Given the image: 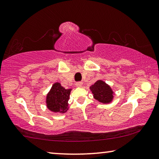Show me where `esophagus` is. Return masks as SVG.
Listing matches in <instances>:
<instances>
[{
	"instance_id": "obj_1",
	"label": "esophagus",
	"mask_w": 159,
	"mask_h": 159,
	"mask_svg": "<svg viewBox=\"0 0 159 159\" xmlns=\"http://www.w3.org/2000/svg\"><path fill=\"white\" fill-rule=\"evenodd\" d=\"M82 85H83V82H81V81H79V82L76 83V85L77 86V87H81Z\"/></svg>"
}]
</instances>
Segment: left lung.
Wrapping results in <instances>:
<instances>
[{"label": "left lung", "mask_w": 159, "mask_h": 159, "mask_svg": "<svg viewBox=\"0 0 159 159\" xmlns=\"http://www.w3.org/2000/svg\"><path fill=\"white\" fill-rule=\"evenodd\" d=\"M90 90L93 94L94 98L99 102L103 104H107L111 102L113 99L112 90L109 86L106 84L105 82L99 80L90 87Z\"/></svg>", "instance_id": "obj_1"}]
</instances>
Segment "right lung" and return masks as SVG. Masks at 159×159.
I'll return each instance as SVG.
<instances>
[{
    "label": "right lung",
    "mask_w": 159,
    "mask_h": 159,
    "mask_svg": "<svg viewBox=\"0 0 159 159\" xmlns=\"http://www.w3.org/2000/svg\"><path fill=\"white\" fill-rule=\"evenodd\" d=\"M71 89H65L60 83H54L47 95L46 104L48 109L57 113H65L68 110V101Z\"/></svg>",
    "instance_id": "1"
}]
</instances>
